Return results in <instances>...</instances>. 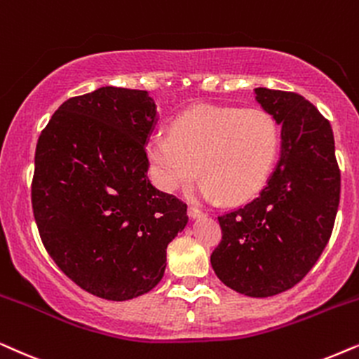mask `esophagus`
I'll return each mask as SVG.
<instances>
[{
    "label": "esophagus",
    "mask_w": 359,
    "mask_h": 359,
    "mask_svg": "<svg viewBox=\"0 0 359 359\" xmlns=\"http://www.w3.org/2000/svg\"><path fill=\"white\" fill-rule=\"evenodd\" d=\"M203 212H202V210H200V208H197V207H194V205H192V207H189V217L190 218H198V217H203Z\"/></svg>",
    "instance_id": "34e87169"
}]
</instances>
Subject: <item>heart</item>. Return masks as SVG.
<instances>
[{"label":"heart","mask_w":359,"mask_h":359,"mask_svg":"<svg viewBox=\"0 0 359 359\" xmlns=\"http://www.w3.org/2000/svg\"><path fill=\"white\" fill-rule=\"evenodd\" d=\"M279 137L274 118L262 109L202 104L179 114L169 135L152 136L147 157L156 184L165 192L190 182L198 165L200 197L243 203L264 185Z\"/></svg>","instance_id":"obj_1"}]
</instances>
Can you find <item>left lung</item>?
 I'll return each mask as SVG.
<instances>
[{
	"label": "left lung",
	"mask_w": 359,
	"mask_h": 359,
	"mask_svg": "<svg viewBox=\"0 0 359 359\" xmlns=\"http://www.w3.org/2000/svg\"><path fill=\"white\" fill-rule=\"evenodd\" d=\"M283 124L276 170L255 200L218 217L222 241L210 261L218 279L250 297H271L307 276L332 236L340 167L330 121L302 95L256 88Z\"/></svg>",
	"instance_id": "1"
}]
</instances>
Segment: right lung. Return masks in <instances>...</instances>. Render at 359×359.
Returning a JSON list of instances; mask_svg holds the SVG:
<instances>
[{"label":"right lung","instance_id":"obj_1","mask_svg":"<svg viewBox=\"0 0 359 359\" xmlns=\"http://www.w3.org/2000/svg\"><path fill=\"white\" fill-rule=\"evenodd\" d=\"M154 119L144 90L102 87L62 103L37 141L31 198L42 245L97 297L154 289L189 222L187 203L147 179Z\"/></svg>","mask_w":359,"mask_h":359}]
</instances>
